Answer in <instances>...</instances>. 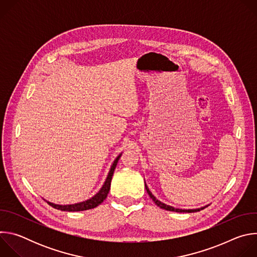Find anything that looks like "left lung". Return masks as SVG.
Listing matches in <instances>:
<instances>
[{
	"mask_svg": "<svg viewBox=\"0 0 257 257\" xmlns=\"http://www.w3.org/2000/svg\"><path fill=\"white\" fill-rule=\"evenodd\" d=\"M145 189H146V191H148V193H149V195L151 196V198L153 199V201H154L158 206H160L161 208L166 209V210L176 211V212H195V211H199L200 209H203V208H204V207H201V208H198V209H179V208H175V207H173V206L167 205V204H165V203L161 202L160 200H158V199L153 195V193L150 191V189H149V187H148V186H146V184H145Z\"/></svg>",
	"mask_w": 257,
	"mask_h": 257,
	"instance_id": "1",
	"label": "left lung"
}]
</instances>
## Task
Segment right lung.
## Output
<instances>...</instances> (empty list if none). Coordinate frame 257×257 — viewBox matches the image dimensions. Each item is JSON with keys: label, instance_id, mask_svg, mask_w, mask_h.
Returning <instances> with one entry per match:
<instances>
[{"label": "right lung", "instance_id": "obj_1", "mask_svg": "<svg viewBox=\"0 0 257 257\" xmlns=\"http://www.w3.org/2000/svg\"><path fill=\"white\" fill-rule=\"evenodd\" d=\"M121 156H119L116 161L114 162L111 170H109V173L107 175V178L104 182V184L102 186V188L100 189V191L95 195L93 196L92 198H90L89 200H86V201H83V202H80V203H76V204H70V205H58V204H54V203H51V202H48L51 206H53L54 208L56 209H60V210H63V211H80V210H86V209H91V208H94L96 207L97 205H99L107 196V193L109 191V187H111V181H112V177H113V174H114V171H115V168L118 164V161L120 159Z\"/></svg>", "mask_w": 257, "mask_h": 257}]
</instances>
